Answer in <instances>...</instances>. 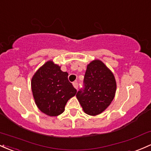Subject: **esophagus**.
<instances>
[{"mask_svg": "<svg viewBox=\"0 0 151 151\" xmlns=\"http://www.w3.org/2000/svg\"><path fill=\"white\" fill-rule=\"evenodd\" d=\"M73 86H74V87L75 89H78V86H79V84H78V83H77V82H73Z\"/></svg>", "mask_w": 151, "mask_h": 151, "instance_id": "esophagus-1", "label": "esophagus"}]
</instances>
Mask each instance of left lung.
Here are the masks:
<instances>
[{
  "label": "left lung",
  "instance_id": "8db88e82",
  "mask_svg": "<svg viewBox=\"0 0 151 151\" xmlns=\"http://www.w3.org/2000/svg\"><path fill=\"white\" fill-rule=\"evenodd\" d=\"M115 77L102 61L96 59L87 65L84 78V88L77 93V98L84 112L95 116L110 105L116 92Z\"/></svg>",
  "mask_w": 151,
  "mask_h": 151
}]
</instances>
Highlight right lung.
Wrapping results in <instances>:
<instances>
[{
    "mask_svg": "<svg viewBox=\"0 0 151 151\" xmlns=\"http://www.w3.org/2000/svg\"><path fill=\"white\" fill-rule=\"evenodd\" d=\"M31 89L38 108L49 116L62 114L67 101L77 93L68 80V73L52 61L36 71L31 79Z\"/></svg>",
    "mask_w": 151,
    "mask_h": 151,
    "instance_id": "add662e5",
    "label": "right lung"
}]
</instances>
